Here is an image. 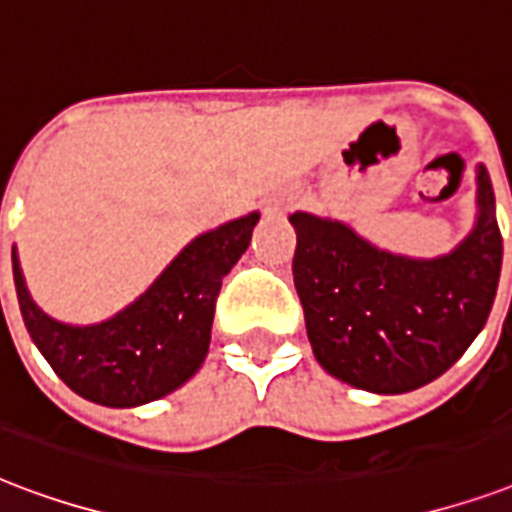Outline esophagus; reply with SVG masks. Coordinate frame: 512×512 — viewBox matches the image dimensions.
<instances>
[{
	"label": "esophagus",
	"mask_w": 512,
	"mask_h": 512,
	"mask_svg": "<svg viewBox=\"0 0 512 512\" xmlns=\"http://www.w3.org/2000/svg\"><path fill=\"white\" fill-rule=\"evenodd\" d=\"M292 198H273L271 204H268V212H284L287 206H290Z\"/></svg>",
	"instance_id": "1"
}]
</instances>
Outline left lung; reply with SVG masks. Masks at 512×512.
<instances>
[{
  "instance_id": "obj_1",
  "label": "left lung",
  "mask_w": 512,
  "mask_h": 512,
  "mask_svg": "<svg viewBox=\"0 0 512 512\" xmlns=\"http://www.w3.org/2000/svg\"><path fill=\"white\" fill-rule=\"evenodd\" d=\"M292 257L314 357L343 384L403 395L443 376L481 333L497 295L502 233L489 171L478 169V222L446 257L376 249L341 222L295 212Z\"/></svg>"
}]
</instances>
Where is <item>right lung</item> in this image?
Here are the masks:
<instances>
[{"label": "right lung", "mask_w": 512, "mask_h": 512, "mask_svg": "<svg viewBox=\"0 0 512 512\" xmlns=\"http://www.w3.org/2000/svg\"><path fill=\"white\" fill-rule=\"evenodd\" d=\"M257 220L252 212L190 241L142 298L91 327L61 325L42 314L13 252L23 325L56 376L80 397L109 408L152 403L206 360L222 276L247 252Z\"/></svg>", "instance_id": "add662e5"}]
</instances>
